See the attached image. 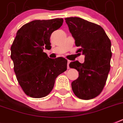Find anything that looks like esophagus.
I'll return each instance as SVG.
<instances>
[{
    "instance_id": "esophagus-1",
    "label": "esophagus",
    "mask_w": 123,
    "mask_h": 123,
    "mask_svg": "<svg viewBox=\"0 0 123 123\" xmlns=\"http://www.w3.org/2000/svg\"><path fill=\"white\" fill-rule=\"evenodd\" d=\"M70 63V60H68V62H67V68L69 69L70 68V67H69V64Z\"/></svg>"
}]
</instances>
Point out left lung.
I'll use <instances>...</instances> for the list:
<instances>
[{
	"label": "left lung",
	"mask_w": 123,
	"mask_h": 123,
	"mask_svg": "<svg viewBox=\"0 0 123 123\" xmlns=\"http://www.w3.org/2000/svg\"><path fill=\"white\" fill-rule=\"evenodd\" d=\"M69 31L85 56L84 63L71 62L69 67L79 72L72 82L74 93L79 99L89 100L102 92L110 70L111 43L101 26L80 18H65Z\"/></svg>",
	"instance_id": "1"
}]
</instances>
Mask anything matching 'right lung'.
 I'll return each instance as SVG.
<instances>
[{
	"label": "right lung",
	"instance_id": "1",
	"mask_svg": "<svg viewBox=\"0 0 123 123\" xmlns=\"http://www.w3.org/2000/svg\"><path fill=\"white\" fill-rule=\"evenodd\" d=\"M63 22L62 18L34 20L24 24L16 33L11 58L19 85L29 97L47 96L56 77L67 70L65 58H49L43 51L44 48H51V35L62 26Z\"/></svg>",
	"mask_w": 123,
	"mask_h": 123
}]
</instances>
